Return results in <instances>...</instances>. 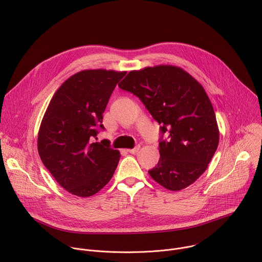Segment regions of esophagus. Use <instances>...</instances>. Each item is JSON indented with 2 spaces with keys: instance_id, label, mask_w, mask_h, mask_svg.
Returning a JSON list of instances; mask_svg holds the SVG:
<instances>
[{
  "instance_id": "esophagus-1",
  "label": "esophagus",
  "mask_w": 262,
  "mask_h": 262,
  "mask_svg": "<svg viewBox=\"0 0 262 262\" xmlns=\"http://www.w3.org/2000/svg\"><path fill=\"white\" fill-rule=\"evenodd\" d=\"M139 150H140V146H137V147H135L134 149H127V152H128V153H132V154H136Z\"/></svg>"
}]
</instances>
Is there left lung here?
<instances>
[{"instance_id": "8db88e82", "label": "left lung", "mask_w": 262, "mask_h": 262, "mask_svg": "<svg viewBox=\"0 0 262 262\" xmlns=\"http://www.w3.org/2000/svg\"><path fill=\"white\" fill-rule=\"evenodd\" d=\"M133 93L168 139L159 143L160 158L148 172L162 187L182 190L207 169L219 144V128L203 85L180 67L159 64L130 71L118 84Z\"/></svg>"}]
</instances>
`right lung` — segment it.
<instances>
[{"label":"right lung","mask_w":262,"mask_h":262,"mask_svg":"<svg viewBox=\"0 0 262 262\" xmlns=\"http://www.w3.org/2000/svg\"><path fill=\"white\" fill-rule=\"evenodd\" d=\"M126 72L83 70L68 78L53 95L38 133V152L56 182L69 193L89 198L113 177L120 152L108 141L93 143L103 113Z\"/></svg>","instance_id":"1"}]
</instances>
